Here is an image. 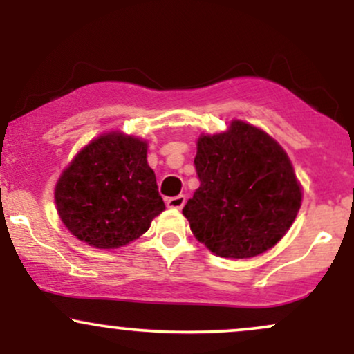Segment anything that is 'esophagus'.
<instances>
[{"label":"esophagus","instance_id":"34e87169","mask_svg":"<svg viewBox=\"0 0 354 354\" xmlns=\"http://www.w3.org/2000/svg\"><path fill=\"white\" fill-rule=\"evenodd\" d=\"M185 203H186L185 194H178V196L168 198V200H166V205H168V208H174V209L183 208V206H185Z\"/></svg>","mask_w":354,"mask_h":354}]
</instances>
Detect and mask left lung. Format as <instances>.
I'll list each match as a JSON object with an SVG mask.
<instances>
[{
  "label": "left lung",
  "instance_id": "obj_1",
  "mask_svg": "<svg viewBox=\"0 0 354 354\" xmlns=\"http://www.w3.org/2000/svg\"><path fill=\"white\" fill-rule=\"evenodd\" d=\"M194 168L200 188L183 214L221 258L265 253L293 225L301 188L288 154L261 129L233 121L226 133L201 136Z\"/></svg>",
  "mask_w": 354,
  "mask_h": 354
}]
</instances>
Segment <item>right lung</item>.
I'll return each mask as SVG.
<instances>
[{
    "label": "right lung",
    "mask_w": 354,
    "mask_h": 354,
    "mask_svg": "<svg viewBox=\"0 0 354 354\" xmlns=\"http://www.w3.org/2000/svg\"><path fill=\"white\" fill-rule=\"evenodd\" d=\"M146 149L135 136L109 133L76 154L55 189L61 221L76 238L109 250L148 231L165 203Z\"/></svg>",
    "instance_id": "1"
}]
</instances>
